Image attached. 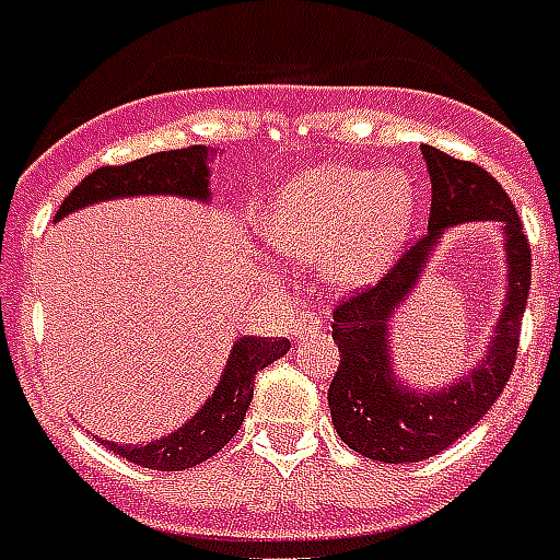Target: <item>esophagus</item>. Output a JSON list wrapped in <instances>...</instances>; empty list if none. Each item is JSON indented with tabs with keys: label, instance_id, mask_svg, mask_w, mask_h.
<instances>
[{
	"label": "esophagus",
	"instance_id": "obj_1",
	"mask_svg": "<svg viewBox=\"0 0 560 560\" xmlns=\"http://www.w3.org/2000/svg\"><path fill=\"white\" fill-rule=\"evenodd\" d=\"M320 326H324V315H320V312H301L292 326V335L294 338H301V335L312 332V329H320Z\"/></svg>",
	"mask_w": 560,
	"mask_h": 560
}]
</instances>
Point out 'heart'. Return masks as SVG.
I'll return each instance as SVG.
<instances>
[{
	"label": "heart",
	"mask_w": 560,
	"mask_h": 560,
	"mask_svg": "<svg viewBox=\"0 0 560 560\" xmlns=\"http://www.w3.org/2000/svg\"><path fill=\"white\" fill-rule=\"evenodd\" d=\"M401 173L326 164L277 194L259 222L266 243L294 262H324L341 285L370 283L396 257L413 222Z\"/></svg>",
	"instance_id": "1"
}]
</instances>
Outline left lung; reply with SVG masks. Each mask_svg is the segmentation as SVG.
Returning a JSON list of instances; mask_svg holds the SVG:
<instances>
[{"label":"left lung","instance_id":"8db88e82","mask_svg":"<svg viewBox=\"0 0 560 560\" xmlns=\"http://www.w3.org/2000/svg\"><path fill=\"white\" fill-rule=\"evenodd\" d=\"M431 173V217L424 243L410 245L373 285L352 289L332 308V338L341 364L329 384L332 424L352 451L378 463H422L451 448L489 413L512 378L521 343L523 308L529 301L532 248L509 194L474 161L422 147ZM477 218L504 222L510 294L492 352L468 380L442 394H410L392 382L386 358V317L421 273L442 226Z\"/></svg>","mask_w":560,"mask_h":560}]
</instances>
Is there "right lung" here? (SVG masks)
Here are the masks:
<instances>
[{
    "label": "right lung",
    "instance_id": "right-lung-1",
    "mask_svg": "<svg viewBox=\"0 0 560 560\" xmlns=\"http://www.w3.org/2000/svg\"><path fill=\"white\" fill-rule=\"evenodd\" d=\"M213 150L202 144L182 147V150H167V153H153L144 159L127 161V164H106L89 173L66 199H62L57 217H66L69 210L86 208V205L115 199V196H141V194H176L208 199V161ZM289 341L280 338H240L234 343L231 361L225 366L222 382L213 390L205 407L182 424L176 433L164 440H155L150 445H115L106 442V448L129 463L153 471H182L210 459L217 451H222L234 440L240 424L245 419V410L254 399V382L262 366L285 355Z\"/></svg>",
    "mask_w": 560,
    "mask_h": 560
}]
</instances>
